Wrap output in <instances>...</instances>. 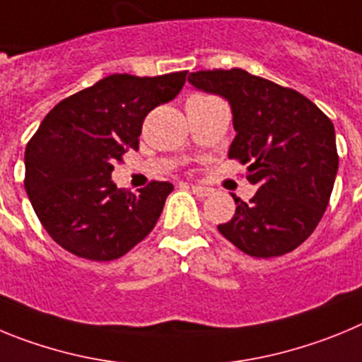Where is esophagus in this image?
Instances as JSON below:
<instances>
[{
  "label": "esophagus",
  "instance_id": "34e87169",
  "mask_svg": "<svg viewBox=\"0 0 362 362\" xmlns=\"http://www.w3.org/2000/svg\"><path fill=\"white\" fill-rule=\"evenodd\" d=\"M188 188H190L197 197H206L210 192H212L209 187H203V185H188Z\"/></svg>",
  "mask_w": 362,
  "mask_h": 362
}]
</instances>
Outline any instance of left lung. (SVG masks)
Listing matches in <instances>:
<instances>
[{
	"label": "left lung",
	"mask_w": 362,
	"mask_h": 362,
	"mask_svg": "<svg viewBox=\"0 0 362 362\" xmlns=\"http://www.w3.org/2000/svg\"><path fill=\"white\" fill-rule=\"evenodd\" d=\"M188 81L228 99L238 132L228 158L259 190L219 230L252 257L296 250L317 228L339 168L334 123L308 98L243 69L192 72Z\"/></svg>",
	"instance_id": "left-lung-1"
}]
</instances>
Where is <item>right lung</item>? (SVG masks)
Instances as JSON below:
<instances>
[{
	"mask_svg": "<svg viewBox=\"0 0 362 362\" xmlns=\"http://www.w3.org/2000/svg\"><path fill=\"white\" fill-rule=\"evenodd\" d=\"M187 70L153 78L112 74L56 105L25 148V190L50 238L88 261H114L152 232L174 190L152 181L139 194L112 183L114 163L139 148L148 112L168 103Z\"/></svg>",
	"mask_w": 362,
	"mask_h": 362,
	"instance_id": "obj_1",
	"label": "right lung"
}]
</instances>
